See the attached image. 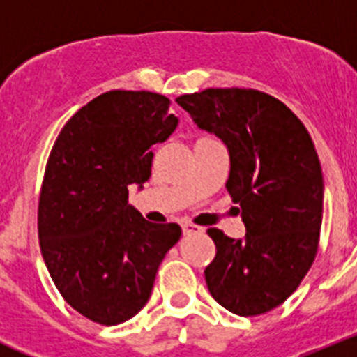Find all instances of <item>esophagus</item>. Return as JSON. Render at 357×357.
Here are the masks:
<instances>
[{
    "label": "esophagus",
    "instance_id": "1",
    "mask_svg": "<svg viewBox=\"0 0 357 357\" xmlns=\"http://www.w3.org/2000/svg\"><path fill=\"white\" fill-rule=\"evenodd\" d=\"M182 230H184V234L189 236V234H200V232H204V229L198 225H195V223H182Z\"/></svg>",
    "mask_w": 357,
    "mask_h": 357
}]
</instances>
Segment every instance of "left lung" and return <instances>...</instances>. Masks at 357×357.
Segmentation results:
<instances>
[{
    "mask_svg": "<svg viewBox=\"0 0 357 357\" xmlns=\"http://www.w3.org/2000/svg\"><path fill=\"white\" fill-rule=\"evenodd\" d=\"M176 103L229 148L225 188L241 207L245 239L220 229L206 282L218 304L239 317L275 309L313 264L324 214V176L313 139L284 103L257 89H204Z\"/></svg>",
    "mask_w": 357,
    "mask_h": 357,
    "instance_id": "1",
    "label": "left lung"
}]
</instances>
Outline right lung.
Segmentation results:
<instances>
[{
  "label": "right lung",
  "mask_w": 357,
  "mask_h": 357,
  "mask_svg": "<svg viewBox=\"0 0 357 357\" xmlns=\"http://www.w3.org/2000/svg\"><path fill=\"white\" fill-rule=\"evenodd\" d=\"M168 98L109 91L61 130L40 185V252L64 301L82 317L118 326L150 298L176 223H150L128 206V185L150 178L153 151L178 125Z\"/></svg>",
  "instance_id": "add662e5"
}]
</instances>
